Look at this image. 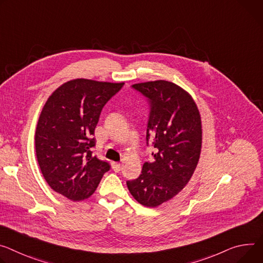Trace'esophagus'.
<instances>
[{
  "label": "esophagus",
  "mask_w": 263,
  "mask_h": 263,
  "mask_svg": "<svg viewBox=\"0 0 263 263\" xmlns=\"http://www.w3.org/2000/svg\"><path fill=\"white\" fill-rule=\"evenodd\" d=\"M111 166H112V170L114 171V172H119V171H121V163H119V162H112L111 163Z\"/></svg>",
  "instance_id": "esophagus-1"
}]
</instances>
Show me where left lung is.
Returning <instances> with one entry per match:
<instances>
[{
    "label": "left lung",
    "instance_id": "left-lung-1",
    "mask_svg": "<svg viewBox=\"0 0 263 263\" xmlns=\"http://www.w3.org/2000/svg\"><path fill=\"white\" fill-rule=\"evenodd\" d=\"M132 87L149 99L147 144L151 141L156 151L154 160L146 161L139 177L127 185L136 201L156 208L176 196L192 177L201 152V117L191 94L172 82Z\"/></svg>",
    "mask_w": 263,
    "mask_h": 263
}]
</instances>
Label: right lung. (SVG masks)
<instances>
[{
    "label": "right lung",
    "mask_w": 263,
    "mask_h": 263,
    "mask_svg": "<svg viewBox=\"0 0 263 263\" xmlns=\"http://www.w3.org/2000/svg\"><path fill=\"white\" fill-rule=\"evenodd\" d=\"M125 83L76 79L61 85L45 103L35 130V153L50 187L72 201L90 197L108 162L90 150L103 107Z\"/></svg>",
    "instance_id": "add662e5"
}]
</instances>
